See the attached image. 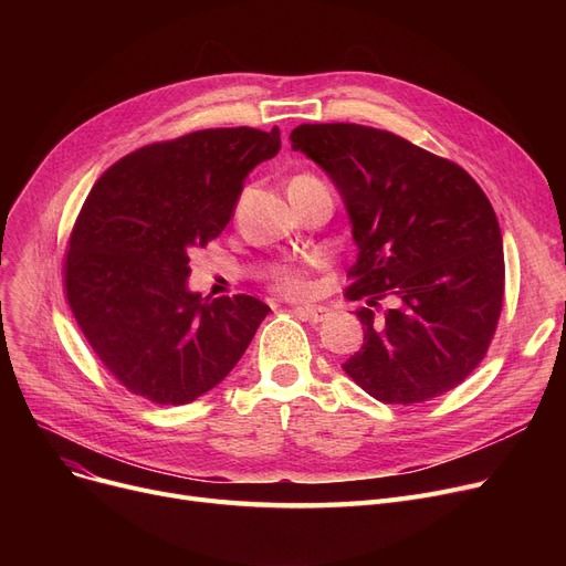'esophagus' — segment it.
<instances>
[{"label":"esophagus","instance_id":"esophagus-1","mask_svg":"<svg viewBox=\"0 0 566 566\" xmlns=\"http://www.w3.org/2000/svg\"><path fill=\"white\" fill-rule=\"evenodd\" d=\"M298 312L303 316H307L312 323H321V321H325V318L333 314V310L325 307V305H303V307H298Z\"/></svg>","mask_w":566,"mask_h":566}]
</instances>
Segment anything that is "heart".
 <instances>
[{"instance_id":"1","label":"heart","mask_w":566,"mask_h":566,"mask_svg":"<svg viewBox=\"0 0 566 566\" xmlns=\"http://www.w3.org/2000/svg\"><path fill=\"white\" fill-rule=\"evenodd\" d=\"M305 178H312V176H298V178H293V181H305ZM271 284H273V289H277L286 295L310 293V280H307L305 271H303V268H295V265L275 268L273 275H271Z\"/></svg>"}]
</instances>
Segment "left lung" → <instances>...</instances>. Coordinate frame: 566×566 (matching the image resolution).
<instances>
[{
    "label": "left lung",
    "instance_id": "1",
    "mask_svg": "<svg viewBox=\"0 0 566 566\" xmlns=\"http://www.w3.org/2000/svg\"><path fill=\"white\" fill-rule=\"evenodd\" d=\"M291 148L333 178L358 245L346 298L367 303L355 312L365 344L342 369L382 403L454 390L484 360L504 298L484 190L457 163L369 126L303 124Z\"/></svg>",
    "mask_w": 566,
    "mask_h": 566
}]
</instances>
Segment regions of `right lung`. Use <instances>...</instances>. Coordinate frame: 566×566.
I'll use <instances>...</instances> for the list:
<instances>
[{"instance_id":"1","label":"right lung","mask_w":566,"mask_h":566,"mask_svg":"<svg viewBox=\"0 0 566 566\" xmlns=\"http://www.w3.org/2000/svg\"><path fill=\"white\" fill-rule=\"evenodd\" d=\"M280 130L208 128L137 148L88 192L64 261L71 312L105 369L137 397L184 406L213 390L271 312L252 295L203 301L190 252L222 233L245 176Z\"/></svg>"}]
</instances>
